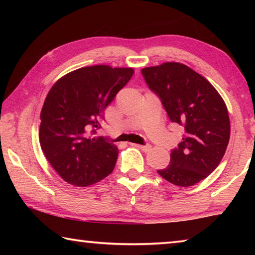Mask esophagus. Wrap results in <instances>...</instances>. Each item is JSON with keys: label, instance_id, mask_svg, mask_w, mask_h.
<instances>
[{"label": "esophagus", "instance_id": "esophagus-1", "mask_svg": "<svg viewBox=\"0 0 255 255\" xmlns=\"http://www.w3.org/2000/svg\"><path fill=\"white\" fill-rule=\"evenodd\" d=\"M131 146H135V147L140 148L143 152H149L150 148H152V146L149 144H146V145H137V144H131Z\"/></svg>", "mask_w": 255, "mask_h": 255}]
</instances>
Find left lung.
I'll list each match as a JSON object with an SVG mask.
<instances>
[{
  "label": "left lung",
  "mask_w": 255,
  "mask_h": 255,
  "mask_svg": "<svg viewBox=\"0 0 255 255\" xmlns=\"http://www.w3.org/2000/svg\"><path fill=\"white\" fill-rule=\"evenodd\" d=\"M150 91L159 98L171 123L184 128L170 165L157 173L179 187L206 179L219 165L230 141L231 124L225 102L204 76L180 63L141 70Z\"/></svg>",
  "instance_id": "obj_1"
}]
</instances>
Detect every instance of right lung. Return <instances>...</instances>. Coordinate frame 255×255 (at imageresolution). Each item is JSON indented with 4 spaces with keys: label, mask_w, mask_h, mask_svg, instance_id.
<instances>
[{
    "label": "right lung",
    "mask_w": 255,
    "mask_h": 255,
    "mask_svg": "<svg viewBox=\"0 0 255 255\" xmlns=\"http://www.w3.org/2000/svg\"><path fill=\"white\" fill-rule=\"evenodd\" d=\"M132 74V68L82 67L59 79L47 94L40 114V146L66 182L86 187L114 171L117 146L91 132L100 128L105 109Z\"/></svg>",
    "instance_id": "add662e5"
}]
</instances>
